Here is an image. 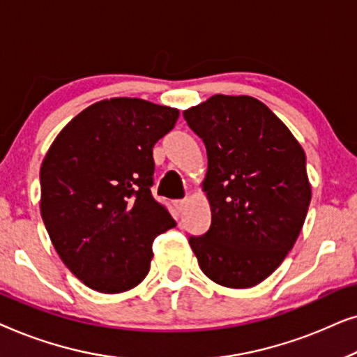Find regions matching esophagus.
<instances>
[{
  "instance_id": "obj_1",
  "label": "esophagus",
  "mask_w": 357,
  "mask_h": 357,
  "mask_svg": "<svg viewBox=\"0 0 357 357\" xmlns=\"http://www.w3.org/2000/svg\"><path fill=\"white\" fill-rule=\"evenodd\" d=\"M187 206H188V199H187V198H185V199H178V202H175V208H177L180 213H182L183 209L187 208Z\"/></svg>"
}]
</instances>
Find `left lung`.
I'll return each instance as SVG.
<instances>
[{"mask_svg": "<svg viewBox=\"0 0 357 357\" xmlns=\"http://www.w3.org/2000/svg\"><path fill=\"white\" fill-rule=\"evenodd\" d=\"M203 139L202 187L211 226L190 237L198 265L218 284H260L284 260L304 226L312 190L305 153L289 128L255 97L216 94L183 112Z\"/></svg>", "mask_w": 357, "mask_h": 357, "instance_id": "8db88e82", "label": "left lung"}]
</instances>
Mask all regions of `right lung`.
Segmentation results:
<instances>
[{"label":"right lung","mask_w":357,"mask_h":357,"mask_svg":"<svg viewBox=\"0 0 357 357\" xmlns=\"http://www.w3.org/2000/svg\"><path fill=\"white\" fill-rule=\"evenodd\" d=\"M178 110L136 97L96 102L63 128L40 167V213L61 261L104 294L149 273L155 236L175 226L151 195L153 148Z\"/></svg>","instance_id":"right-lung-1"}]
</instances>
